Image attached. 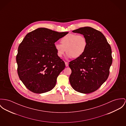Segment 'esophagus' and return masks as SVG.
<instances>
[{"label": "esophagus", "instance_id": "34e87169", "mask_svg": "<svg viewBox=\"0 0 126 126\" xmlns=\"http://www.w3.org/2000/svg\"><path fill=\"white\" fill-rule=\"evenodd\" d=\"M65 65L66 67H68V63L67 62H65Z\"/></svg>", "mask_w": 126, "mask_h": 126}]
</instances>
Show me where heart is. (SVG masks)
I'll list each match as a JSON object with an SVG mask.
<instances>
[{
	"label": "heart",
	"instance_id": "1",
	"mask_svg": "<svg viewBox=\"0 0 126 126\" xmlns=\"http://www.w3.org/2000/svg\"><path fill=\"white\" fill-rule=\"evenodd\" d=\"M61 44L56 43L54 47L58 57L61 58L66 52L68 58H78L81 56L87 48V39L82 34L69 33L60 40Z\"/></svg>",
	"mask_w": 126,
	"mask_h": 126
}]
</instances>
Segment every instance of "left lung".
<instances>
[{
	"label": "left lung",
	"instance_id": "1",
	"mask_svg": "<svg viewBox=\"0 0 126 126\" xmlns=\"http://www.w3.org/2000/svg\"><path fill=\"white\" fill-rule=\"evenodd\" d=\"M83 34L87 39L84 54L69 62L71 69L69 82L77 92L89 94L98 90L106 81L112 63V50L104 34L90 27L72 31Z\"/></svg>",
	"mask_w": 126,
	"mask_h": 126
}]
</instances>
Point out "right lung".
I'll use <instances>...</instances> for the list:
<instances>
[{
    "label": "right lung",
    "mask_w": 126,
    "mask_h": 126,
    "mask_svg": "<svg viewBox=\"0 0 126 126\" xmlns=\"http://www.w3.org/2000/svg\"><path fill=\"white\" fill-rule=\"evenodd\" d=\"M68 33L40 28L27 34L19 44L16 56L17 72L30 91L42 94L55 86L65 64L58 56L54 44Z\"/></svg>",
    "instance_id": "right-lung-1"
}]
</instances>
